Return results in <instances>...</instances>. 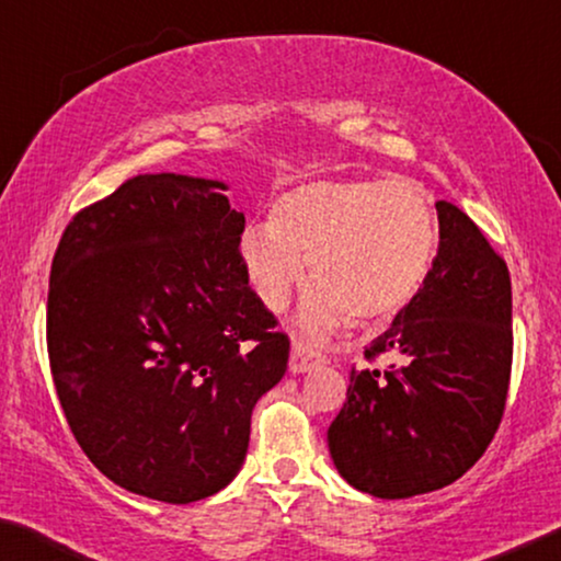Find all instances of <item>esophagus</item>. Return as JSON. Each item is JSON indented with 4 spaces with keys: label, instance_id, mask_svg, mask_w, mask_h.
<instances>
[{
    "label": "esophagus",
    "instance_id": "1",
    "mask_svg": "<svg viewBox=\"0 0 561 561\" xmlns=\"http://www.w3.org/2000/svg\"><path fill=\"white\" fill-rule=\"evenodd\" d=\"M324 355L317 353L312 345H307L305 340H295L291 342V355H289V370L299 375V373H309L314 370V367L324 365Z\"/></svg>",
    "mask_w": 561,
    "mask_h": 561
}]
</instances>
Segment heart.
Here are the masks:
<instances>
[{
  "mask_svg": "<svg viewBox=\"0 0 561 561\" xmlns=\"http://www.w3.org/2000/svg\"><path fill=\"white\" fill-rule=\"evenodd\" d=\"M438 252L431 196L411 179L309 181L274 201L270 224H249L239 256L262 302L282 312L307 279L299 324L312 337L386 322L421 295Z\"/></svg>",
  "mask_w": 561,
  "mask_h": 561,
  "instance_id": "heart-1",
  "label": "heart"
}]
</instances>
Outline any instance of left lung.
I'll return each instance as SVG.
<instances>
[{
  "instance_id": "1",
  "label": "left lung",
  "mask_w": 561,
  "mask_h": 561,
  "mask_svg": "<svg viewBox=\"0 0 561 561\" xmlns=\"http://www.w3.org/2000/svg\"><path fill=\"white\" fill-rule=\"evenodd\" d=\"M438 254L417 295L365 347L388 370H350L328 431L342 479L378 499L454 483L501 423L512 375V279L461 208L436 201Z\"/></svg>"
}]
</instances>
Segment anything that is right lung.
<instances>
[{
    "mask_svg": "<svg viewBox=\"0 0 561 561\" xmlns=\"http://www.w3.org/2000/svg\"><path fill=\"white\" fill-rule=\"evenodd\" d=\"M227 188L136 175L67 224L49 272L47 353L72 436L113 483L165 504L229 486L289 360Z\"/></svg>",
    "mask_w": 561,
    "mask_h": 561,
    "instance_id": "obj_1",
    "label": "right lung"
}]
</instances>
